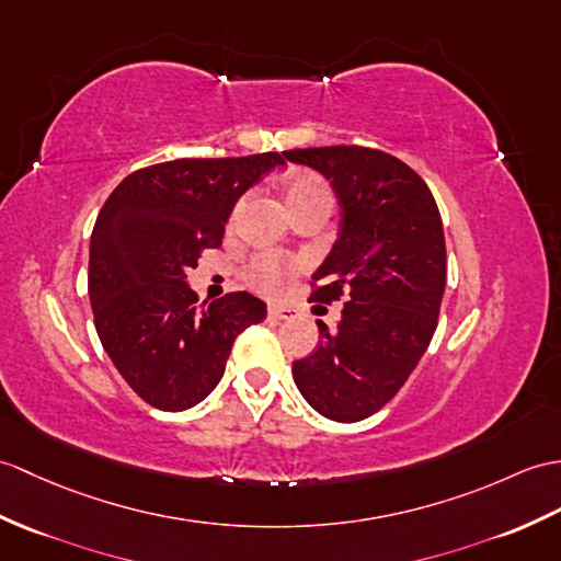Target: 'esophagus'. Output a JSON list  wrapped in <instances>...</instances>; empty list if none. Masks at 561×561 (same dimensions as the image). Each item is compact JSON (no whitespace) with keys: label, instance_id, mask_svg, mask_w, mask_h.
<instances>
[{"label":"esophagus","instance_id":"obj_1","mask_svg":"<svg viewBox=\"0 0 561 561\" xmlns=\"http://www.w3.org/2000/svg\"><path fill=\"white\" fill-rule=\"evenodd\" d=\"M270 318L272 320H294V310L282 308V306H270Z\"/></svg>","mask_w":561,"mask_h":561}]
</instances>
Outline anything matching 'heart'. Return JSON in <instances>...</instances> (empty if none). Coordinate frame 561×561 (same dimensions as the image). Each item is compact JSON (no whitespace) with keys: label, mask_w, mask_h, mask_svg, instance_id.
Returning a JSON list of instances; mask_svg holds the SVG:
<instances>
[{"label":"heart","mask_w":561,"mask_h":561,"mask_svg":"<svg viewBox=\"0 0 561 561\" xmlns=\"http://www.w3.org/2000/svg\"><path fill=\"white\" fill-rule=\"evenodd\" d=\"M284 203L289 205V210H298V207H306L312 203H330L332 205V191L324 184L320 176L312 174H294L286 179L284 184ZM296 265L291 260H286L275 253H263L257 255L251 267H249V279L255 284L257 289L263 291H279L286 277L291 275Z\"/></svg>","instance_id":"1"}]
</instances>
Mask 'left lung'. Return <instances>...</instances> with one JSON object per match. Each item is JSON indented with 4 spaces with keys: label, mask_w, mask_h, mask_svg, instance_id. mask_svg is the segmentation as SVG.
<instances>
[{
    "label": "left lung",
    "mask_w": 561,
    "mask_h": 561,
    "mask_svg": "<svg viewBox=\"0 0 561 561\" xmlns=\"http://www.w3.org/2000/svg\"><path fill=\"white\" fill-rule=\"evenodd\" d=\"M284 158L328 179L342 210L310 301L348 298L336 328L318 320L322 340L294 360V382L324 419L356 423L399 392L435 334L447 282L439 210L425 181L382 150L332 146Z\"/></svg>",
    "instance_id": "obj_1"
}]
</instances>
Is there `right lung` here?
<instances>
[{
	"instance_id": "1",
	"label": "right lung",
	"mask_w": 561,
	"mask_h": 561,
	"mask_svg": "<svg viewBox=\"0 0 561 561\" xmlns=\"http://www.w3.org/2000/svg\"><path fill=\"white\" fill-rule=\"evenodd\" d=\"M277 152L174 160L128 174L90 237L88 296L114 368L160 411H186L225 375L233 340L265 318L249 291L198 304L186 272L219 249L241 195L282 167Z\"/></svg>"
}]
</instances>
